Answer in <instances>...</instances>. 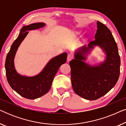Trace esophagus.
<instances>
[{
	"mask_svg": "<svg viewBox=\"0 0 126 126\" xmlns=\"http://www.w3.org/2000/svg\"><path fill=\"white\" fill-rule=\"evenodd\" d=\"M72 58H73V56H72V55L70 54H69L68 55V57H67V61L68 62L72 60Z\"/></svg>",
	"mask_w": 126,
	"mask_h": 126,
	"instance_id": "1",
	"label": "esophagus"
}]
</instances>
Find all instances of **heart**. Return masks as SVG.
I'll return each instance as SVG.
<instances>
[{
    "instance_id": "obj_1",
    "label": "heart",
    "mask_w": 126,
    "mask_h": 126,
    "mask_svg": "<svg viewBox=\"0 0 126 126\" xmlns=\"http://www.w3.org/2000/svg\"><path fill=\"white\" fill-rule=\"evenodd\" d=\"M79 33H80V32H77V34H79Z\"/></svg>"
}]
</instances>
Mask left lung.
<instances>
[{
    "instance_id": "obj_1",
    "label": "left lung",
    "mask_w": 126,
    "mask_h": 126,
    "mask_svg": "<svg viewBox=\"0 0 126 126\" xmlns=\"http://www.w3.org/2000/svg\"><path fill=\"white\" fill-rule=\"evenodd\" d=\"M95 40L75 51L70 61L71 81L77 94L89 100H94L109 92L118 81L120 74V58L118 48L108 27L97 22ZM99 46L106 54L105 60L95 65L85 63L87 56Z\"/></svg>"
}]
</instances>
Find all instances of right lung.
Instances as JSON below:
<instances>
[{"label":"right lung","instance_id":"obj_1","mask_svg":"<svg viewBox=\"0 0 126 126\" xmlns=\"http://www.w3.org/2000/svg\"><path fill=\"white\" fill-rule=\"evenodd\" d=\"M45 26L43 22L24 26L18 37L12 44L5 62L6 77L8 84L13 89L22 97L29 99H35L45 94L50 89L53 79L61 65L66 63V53L57 56L50 60L42 71L32 77L22 76L15 69L14 58L17 50L29 31L42 28Z\"/></svg>","mask_w":126,"mask_h":126}]
</instances>
